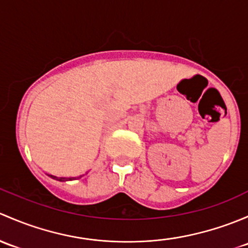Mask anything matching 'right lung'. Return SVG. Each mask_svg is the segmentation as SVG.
<instances>
[{
	"label": "right lung",
	"instance_id": "right-lung-1",
	"mask_svg": "<svg viewBox=\"0 0 248 248\" xmlns=\"http://www.w3.org/2000/svg\"><path fill=\"white\" fill-rule=\"evenodd\" d=\"M50 177H52V175H50ZM53 179H57V180H60V181H64V180H71L70 178H56V177H52Z\"/></svg>",
	"mask_w": 248,
	"mask_h": 248
}]
</instances>
